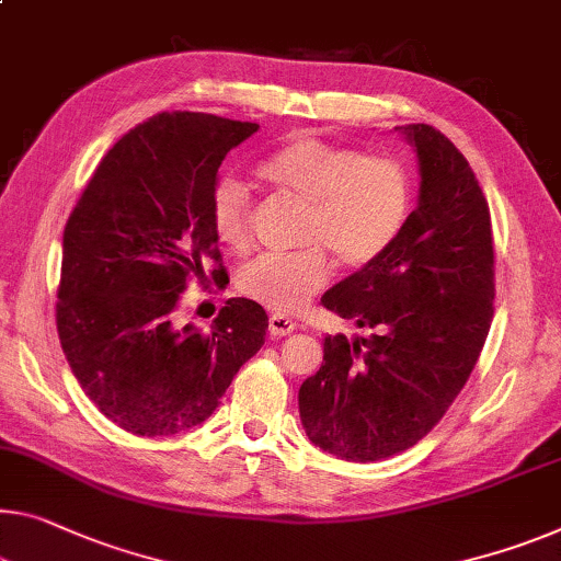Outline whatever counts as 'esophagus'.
Instances as JSON below:
<instances>
[{"mask_svg": "<svg viewBox=\"0 0 561 561\" xmlns=\"http://www.w3.org/2000/svg\"><path fill=\"white\" fill-rule=\"evenodd\" d=\"M268 331H271L273 339H283V335H290L293 331H296V321H293V318L275 313V316H271V321H268Z\"/></svg>", "mask_w": 561, "mask_h": 561, "instance_id": "obj_1", "label": "esophagus"}]
</instances>
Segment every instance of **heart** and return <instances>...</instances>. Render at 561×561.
I'll use <instances>...</instances> for the list:
<instances>
[{
  "label": "heart",
  "mask_w": 561,
  "mask_h": 561,
  "mask_svg": "<svg viewBox=\"0 0 561 561\" xmlns=\"http://www.w3.org/2000/svg\"><path fill=\"white\" fill-rule=\"evenodd\" d=\"M257 175L308 208L298 236L306 251L257 257L238 280L245 298L278 316L304 310L329 283L325 252L343 268H366L389 251L407 222L409 172L386 154L296 137L273 150L257 165ZM208 210L218 243L232 253H245L253 240L245 187L236 178L218 180Z\"/></svg>",
  "instance_id": "obj_1"
}]
</instances>
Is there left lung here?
<instances>
[{
  "mask_svg": "<svg viewBox=\"0 0 561 561\" xmlns=\"http://www.w3.org/2000/svg\"><path fill=\"white\" fill-rule=\"evenodd\" d=\"M419 158V203L378 261L321 304L368 335H325L298 391L310 442L346 461H381L434 428L484 348L494 318L486 197L463 154L431 125L396 127Z\"/></svg>",
  "mask_w": 561,
  "mask_h": 561,
  "instance_id": "obj_1",
  "label": "left lung"
}]
</instances>
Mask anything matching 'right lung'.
Returning a JSON list of instances; mask_svg holds the SVG:
<instances>
[{
    "label": "right lung",
    "instance_id": "add662e5",
    "mask_svg": "<svg viewBox=\"0 0 561 561\" xmlns=\"http://www.w3.org/2000/svg\"><path fill=\"white\" fill-rule=\"evenodd\" d=\"M257 133L203 112H160L102 158L65 226L57 333L90 401L137 436L201 426L248 358L268 316L230 298L210 331L180 325L193 280L222 288L210 193L226 154Z\"/></svg>",
    "mask_w": 561,
    "mask_h": 561
}]
</instances>
